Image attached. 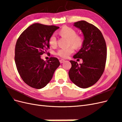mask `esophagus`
<instances>
[{"label":"esophagus","mask_w":122,"mask_h":122,"mask_svg":"<svg viewBox=\"0 0 122 122\" xmlns=\"http://www.w3.org/2000/svg\"><path fill=\"white\" fill-rule=\"evenodd\" d=\"M64 61H65V60L63 59H60V60H59V62H60V63H61V64L64 63Z\"/></svg>","instance_id":"obj_1"}]
</instances>
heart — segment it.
I'll list each match as a JSON object with an SVG mask.
<instances>
[{"instance_id":"obj_1","label":"heart","mask_w":122,"mask_h":122,"mask_svg":"<svg viewBox=\"0 0 122 122\" xmlns=\"http://www.w3.org/2000/svg\"><path fill=\"white\" fill-rule=\"evenodd\" d=\"M61 36L66 37L68 39V44L69 46L67 47L61 48L56 51L55 54L61 58H67L74 53V48H79L81 47L83 44V39L79 35H77L75 30L70 27L65 26L59 31ZM50 45L52 47H55L57 44V37L55 34H53L50 37L48 40Z\"/></svg>"}]
</instances>
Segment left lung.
Wrapping results in <instances>:
<instances>
[{"label":"left lung","instance_id":"1","mask_svg":"<svg viewBox=\"0 0 122 122\" xmlns=\"http://www.w3.org/2000/svg\"><path fill=\"white\" fill-rule=\"evenodd\" d=\"M84 36L82 47L74 58H81L80 65L77 61H70L71 67L68 74L70 79L81 88L93 86L101 77L106 64L107 49L105 41L100 30L93 24L85 21L74 23Z\"/></svg>","mask_w":122,"mask_h":122}]
</instances>
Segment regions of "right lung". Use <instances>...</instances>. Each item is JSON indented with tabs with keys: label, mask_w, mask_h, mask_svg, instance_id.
Listing matches in <instances>:
<instances>
[{
	"label": "right lung",
	"mask_w": 122,
	"mask_h": 122,
	"mask_svg": "<svg viewBox=\"0 0 122 122\" xmlns=\"http://www.w3.org/2000/svg\"><path fill=\"white\" fill-rule=\"evenodd\" d=\"M59 27L34 23L19 37L15 46V60L23 81L35 89L44 87L60 65L58 59L50 57L46 62L41 55L50 48V37Z\"/></svg>",
	"instance_id": "1"
}]
</instances>
